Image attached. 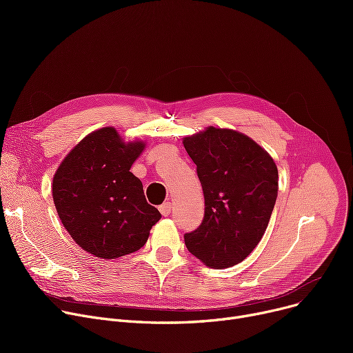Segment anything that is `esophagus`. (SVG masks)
<instances>
[{
  "label": "esophagus",
  "instance_id": "obj_1",
  "mask_svg": "<svg viewBox=\"0 0 353 353\" xmlns=\"http://www.w3.org/2000/svg\"><path fill=\"white\" fill-rule=\"evenodd\" d=\"M159 210H160V213H161L163 216H169L170 212H172V203H170V201L163 203V205L159 208Z\"/></svg>",
  "mask_w": 353,
  "mask_h": 353
}]
</instances>
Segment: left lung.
<instances>
[{
  "label": "left lung",
  "instance_id": "obj_1",
  "mask_svg": "<svg viewBox=\"0 0 353 353\" xmlns=\"http://www.w3.org/2000/svg\"><path fill=\"white\" fill-rule=\"evenodd\" d=\"M205 194L201 225L184 234L192 254L214 269L234 266L261 242L277 197V167L248 136L209 127L186 137Z\"/></svg>",
  "mask_w": 353,
  "mask_h": 353
}]
</instances>
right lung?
I'll list each match as a JSON object with an SVG mask.
<instances>
[{
  "instance_id": "1",
  "label": "right lung",
  "mask_w": 353,
  "mask_h": 353,
  "mask_svg": "<svg viewBox=\"0 0 353 353\" xmlns=\"http://www.w3.org/2000/svg\"><path fill=\"white\" fill-rule=\"evenodd\" d=\"M143 148L144 143H124L113 127H104L84 137L55 172V209L85 252L103 259L133 253L161 219L130 172Z\"/></svg>"
}]
</instances>
